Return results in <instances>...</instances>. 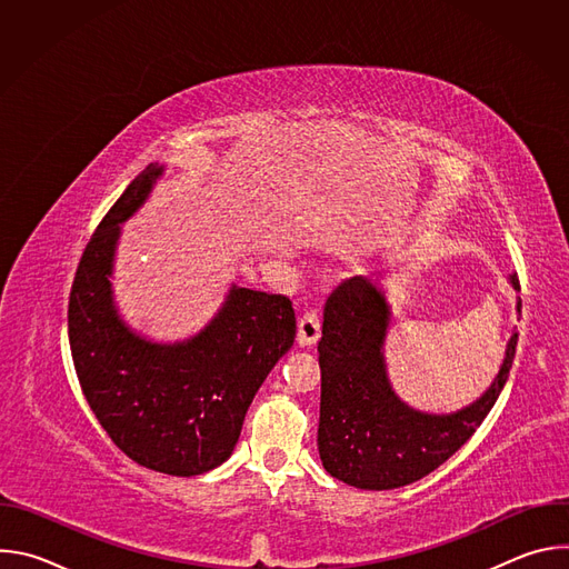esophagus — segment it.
<instances>
[{
	"label": "esophagus",
	"instance_id": "34e87169",
	"mask_svg": "<svg viewBox=\"0 0 569 569\" xmlns=\"http://www.w3.org/2000/svg\"><path fill=\"white\" fill-rule=\"evenodd\" d=\"M321 336V319L315 310L303 312V317L299 319V327H297V342L301 347H312Z\"/></svg>",
	"mask_w": 569,
	"mask_h": 569
}]
</instances>
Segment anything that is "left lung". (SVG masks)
<instances>
[{"label":"left lung","instance_id":"8db88e82","mask_svg":"<svg viewBox=\"0 0 569 569\" xmlns=\"http://www.w3.org/2000/svg\"><path fill=\"white\" fill-rule=\"evenodd\" d=\"M509 279L520 290L518 274ZM387 327L389 303L367 277L345 279L323 306L317 448L327 472L365 491L408 486L452 457L491 412L518 347L513 333L493 385L468 408L423 415L389 385L382 356Z\"/></svg>","mask_w":569,"mask_h":569}]
</instances>
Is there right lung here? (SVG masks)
Returning <instances> with one entry per match:
<instances>
[{"instance_id":"1","label":"right lung","mask_w":569,"mask_h":569,"mask_svg":"<svg viewBox=\"0 0 569 569\" xmlns=\"http://www.w3.org/2000/svg\"><path fill=\"white\" fill-rule=\"evenodd\" d=\"M161 173L148 167L137 176L90 238L69 295V347L114 446L154 472L193 477L229 459L254 393L295 342L297 319L288 297L231 286L191 340L157 345L128 327L110 286L119 224Z\"/></svg>"}]
</instances>
